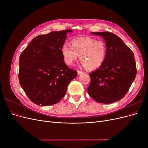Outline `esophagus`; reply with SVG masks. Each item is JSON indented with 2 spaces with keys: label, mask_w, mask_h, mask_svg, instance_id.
Segmentation results:
<instances>
[{
  "label": "esophagus",
  "mask_w": 148,
  "mask_h": 148,
  "mask_svg": "<svg viewBox=\"0 0 148 148\" xmlns=\"http://www.w3.org/2000/svg\"><path fill=\"white\" fill-rule=\"evenodd\" d=\"M83 73V71H79V70H78V75H82Z\"/></svg>",
  "instance_id": "obj_1"
}]
</instances>
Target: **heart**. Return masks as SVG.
Masks as SVG:
<instances>
[{
	"mask_svg": "<svg viewBox=\"0 0 148 148\" xmlns=\"http://www.w3.org/2000/svg\"><path fill=\"white\" fill-rule=\"evenodd\" d=\"M71 46L64 43L61 53L65 64L72 65L79 56V61L88 70H95L104 63L107 48L106 43L91 37H79L71 39Z\"/></svg>",
	"mask_w": 148,
	"mask_h": 148,
	"instance_id": "b5f03b06",
	"label": "heart"
}]
</instances>
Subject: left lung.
Segmentation results:
<instances>
[{"mask_svg": "<svg viewBox=\"0 0 148 148\" xmlns=\"http://www.w3.org/2000/svg\"><path fill=\"white\" fill-rule=\"evenodd\" d=\"M99 36L107 48L104 63L89 73V95L96 102L111 104L126 95L135 79L136 66L134 54L117 35L110 32L91 33Z\"/></svg>", "mask_w": 148, "mask_h": 148, "instance_id": "8db88e82", "label": "left lung"}]
</instances>
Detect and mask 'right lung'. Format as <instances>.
Wrapping results in <instances>:
<instances>
[{
    "label": "right lung",
    "instance_id": "1",
    "mask_svg": "<svg viewBox=\"0 0 148 148\" xmlns=\"http://www.w3.org/2000/svg\"><path fill=\"white\" fill-rule=\"evenodd\" d=\"M71 30L53 31L31 41L19 59V82L29 99L41 106L63 98L70 82L77 76L64 62L61 47Z\"/></svg>",
    "mask_w": 148,
    "mask_h": 148
}]
</instances>
